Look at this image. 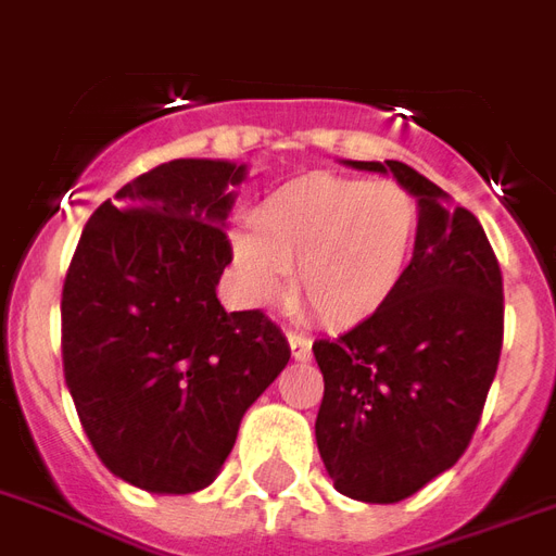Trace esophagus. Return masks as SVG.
<instances>
[{
    "mask_svg": "<svg viewBox=\"0 0 556 556\" xmlns=\"http://www.w3.org/2000/svg\"><path fill=\"white\" fill-rule=\"evenodd\" d=\"M287 342H290V352L295 361H307L311 357V340L299 331H287Z\"/></svg>",
    "mask_w": 556,
    "mask_h": 556,
    "instance_id": "obj_1",
    "label": "esophagus"
}]
</instances>
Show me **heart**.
<instances>
[{
    "instance_id": "b5f03b06",
    "label": "heart",
    "mask_w": 556,
    "mask_h": 556,
    "mask_svg": "<svg viewBox=\"0 0 556 556\" xmlns=\"http://www.w3.org/2000/svg\"><path fill=\"white\" fill-rule=\"evenodd\" d=\"M419 202L395 181L313 173L281 184L231 231V263L252 302H273L295 273L313 319L349 328L399 293L419 240Z\"/></svg>"
}]
</instances>
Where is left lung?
Masks as SVG:
<instances>
[{"mask_svg":"<svg viewBox=\"0 0 556 556\" xmlns=\"http://www.w3.org/2000/svg\"><path fill=\"white\" fill-rule=\"evenodd\" d=\"M419 199V240L399 293L337 340H316L325 392L316 445L333 486L395 504L469 448L504 342V283L481 223L402 161H349Z\"/></svg>","mask_w":556,"mask_h":556,"instance_id":"8db88e82","label":"left lung"}]
</instances>
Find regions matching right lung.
I'll return each instance as SVG.
<instances>
[{"mask_svg":"<svg viewBox=\"0 0 556 556\" xmlns=\"http://www.w3.org/2000/svg\"><path fill=\"white\" fill-rule=\"evenodd\" d=\"M245 166L181 157L102 202L61 295V354L87 440L140 490H204L243 413L290 361L263 311L216 299L231 263L223 223Z\"/></svg>","mask_w":556,"mask_h":556,"instance_id":"right-lung-1","label":"right lung"}]
</instances>
